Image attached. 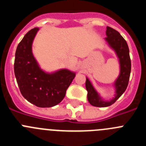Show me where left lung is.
<instances>
[{"mask_svg":"<svg viewBox=\"0 0 146 146\" xmlns=\"http://www.w3.org/2000/svg\"><path fill=\"white\" fill-rule=\"evenodd\" d=\"M107 37L104 38L105 42L110 48L113 50L118 58L120 66V72L118 77L113 83L115 94L112 99L105 100L96 91L91 81L86 77V88L88 91V100L89 103L94 107L105 108L112 105L117 99L124 93L128 86L131 72V60L129 56V50L126 40L122 37L117 31L110 27H107Z\"/></svg>","mask_w":146,"mask_h":146,"instance_id":"8db88e82","label":"left lung"}]
</instances>
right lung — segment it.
Instances as JSON below:
<instances>
[{"mask_svg": "<svg viewBox=\"0 0 146 146\" xmlns=\"http://www.w3.org/2000/svg\"><path fill=\"white\" fill-rule=\"evenodd\" d=\"M38 31V28L31 29L19 43L14 69L23 97L38 108H51L63 100L76 73L67 69L47 72L40 67L32 51Z\"/></svg>", "mask_w": 146, "mask_h": 146, "instance_id": "1", "label": "right lung"}]
</instances>
